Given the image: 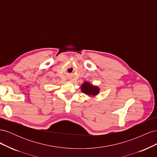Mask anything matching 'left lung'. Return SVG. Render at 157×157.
<instances>
[{"mask_svg":"<svg viewBox=\"0 0 157 157\" xmlns=\"http://www.w3.org/2000/svg\"><path fill=\"white\" fill-rule=\"evenodd\" d=\"M80 89L82 92L88 96H96L99 92V88L98 86H94L92 84H90L88 82H84L81 85Z\"/></svg>","mask_w":157,"mask_h":157,"instance_id":"obj_1","label":"left lung"}]
</instances>
